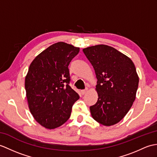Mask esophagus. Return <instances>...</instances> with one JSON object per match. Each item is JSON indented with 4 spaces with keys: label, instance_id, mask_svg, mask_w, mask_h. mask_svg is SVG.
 <instances>
[{
    "label": "esophagus",
    "instance_id": "obj_1",
    "mask_svg": "<svg viewBox=\"0 0 157 157\" xmlns=\"http://www.w3.org/2000/svg\"><path fill=\"white\" fill-rule=\"evenodd\" d=\"M87 89L81 90V94H82V95H84V94H85L87 92Z\"/></svg>",
    "mask_w": 157,
    "mask_h": 157
}]
</instances>
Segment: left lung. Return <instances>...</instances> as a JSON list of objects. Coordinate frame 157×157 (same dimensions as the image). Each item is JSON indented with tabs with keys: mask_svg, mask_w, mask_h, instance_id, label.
<instances>
[{
	"mask_svg": "<svg viewBox=\"0 0 157 157\" xmlns=\"http://www.w3.org/2000/svg\"><path fill=\"white\" fill-rule=\"evenodd\" d=\"M98 79L97 102L90 107L92 118L106 126L116 124L135 100L139 78L128 57L114 47L98 45L83 49Z\"/></svg>",
	"mask_w": 157,
	"mask_h": 157,
	"instance_id": "8db88e82",
	"label": "left lung"
}]
</instances>
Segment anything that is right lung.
<instances>
[{
	"label": "right lung",
	"instance_id": "add662e5",
	"mask_svg": "<svg viewBox=\"0 0 157 157\" xmlns=\"http://www.w3.org/2000/svg\"><path fill=\"white\" fill-rule=\"evenodd\" d=\"M79 47L58 42L39 54L31 62L25 87L29 110L35 120L47 129H54L70 118L79 96L69 85L68 65Z\"/></svg>",
	"mask_w": 157,
	"mask_h": 157
}]
</instances>
